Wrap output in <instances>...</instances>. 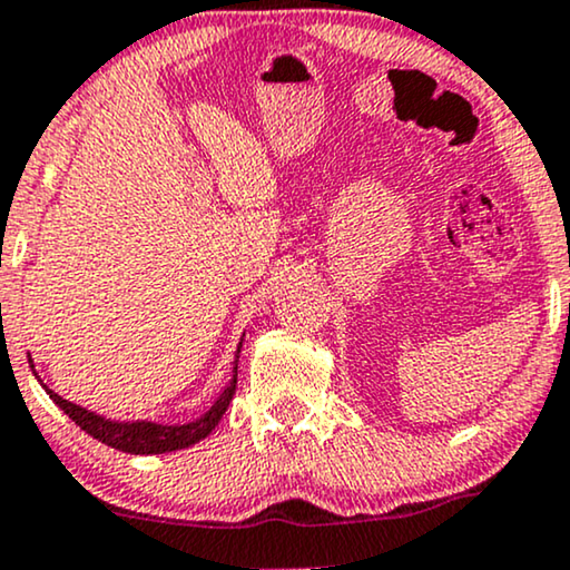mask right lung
<instances>
[{
    "instance_id": "right-lung-1",
    "label": "right lung",
    "mask_w": 570,
    "mask_h": 570,
    "mask_svg": "<svg viewBox=\"0 0 570 570\" xmlns=\"http://www.w3.org/2000/svg\"><path fill=\"white\" fill-rule=\"evenodd\" d=\"M239 352H242V342H239V347H236L234 376H232V381H228V386L218 394V400H215L210 410H205L197 421L181 423V426H168V423H155V421H112V417L97 415L94 410H86L81 405H76V402L62 400L60 394H55L47 384H41V386L47 389L49 400H52L55 405L70 417V421H76V426H81L86 434L99 439L102 444L112 446V450H120V452H131V455H163V452L186 450V446L197 444L205 436L213 434V429L218 426L223 413H226L228 405H232V400H234ZM28 363H31V368H33L31 357H28ZM33 376H36V368H33Z\"/></svg>"
}]
</instances>
